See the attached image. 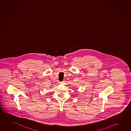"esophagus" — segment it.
Returning <instances> with one entry per match:
<instances>
[{
    "mask_svg": "<svg viewBox=\"0 0 131 131\" xmlns=\"http://www.w3.org/2000/svg\"><path fill=\"white\" fill-rule=\"evenodd\" d=\"M64 83V82L63 81H62V82H61L60 83V84H63Z\"/></svg>",
    "mask_w": 131,
    "mask_h": 131,
    "instance_id": "34e87169",
    "label": "esophagus"
}]
</instances>
